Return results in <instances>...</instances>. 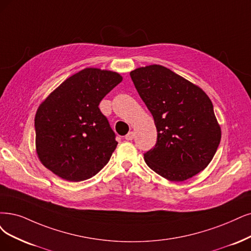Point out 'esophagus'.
I'll list each match as a JSON object with an SVG mask.
<instances>
[{
    "label": "esophagus",
    "mask_w": 251,
    "mask_h": 251,
    "mask_svg": "<svg viewBox=\"0 0 251 251\" xmlns=\"http://www.w3.org/2000/svg\"><path fill=\"white\" fill-rule=\"evenodd\" d=\"M134 138V133L131 131V132H129L126 136H125V140L126 141H132Z\"/></svg>",
    "instance_id": "obj_1"
}]
</instances>
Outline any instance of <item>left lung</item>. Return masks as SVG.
<instances>
[{"mask_svg":"<svg viewBox=\"0 0 251 251\" xmlns=\"http://www.w3.org/2000/svg\"><path fill=\"white\" fill-rule=\"evenodd\" d=\"M130 76L157 129L155 147L144 154L147 165L172 182L205 170L221 138L208 95L161 65L136 68Z\"/></svg>","mask_w":251,"mask_h":251,"instance_id":"8db88e82","label":"left lung"}]
</instances>
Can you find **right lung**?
<instances>
[{"instance_id":"obj_1","label":"right lung","mask_w":251,"mask_h":251,"mask_svg":"<svg viewBox=\"0 0 251 251\" xmlns=\"http://www.w3.org/2000/svg\"><path fill=\"white\" fill-rule=\"evenodd\" d=\"M122 79L114 71L85 68L46 97L35 116L36 152L46 169L80 182L104 168L118 143L98 105Z\"/></svg>"}]
</instances>
